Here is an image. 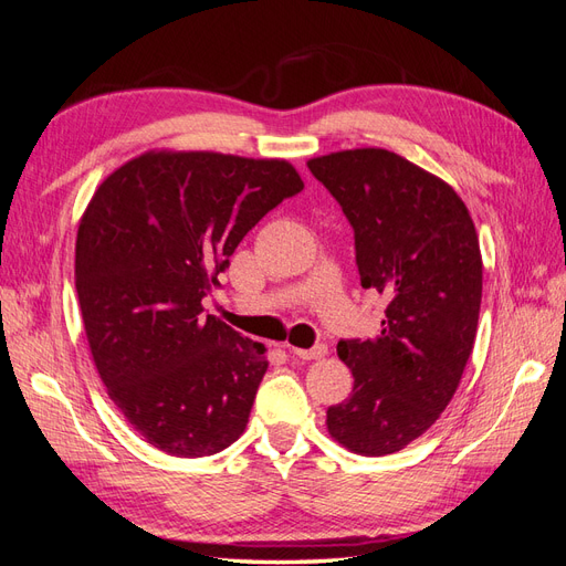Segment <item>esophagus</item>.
I'll return each instance as SVG.
<instances>
[{
  "instance_id": "1",
  "label": "esophagus",
  "mask_w": 566,
  "mask_h": 566,
  "mask_svg": "<svg viewBox=\"0 0 566 566\" xmlns=\"http://www.w3.org/2000/svg\"><path fill=\"white\" fill-rule=\"evenodd\" d=\"M328 354V347L325 345H316L312 349H293V356L300 358V361H314V358H323Z\"/></svg>"
}]
</instances>
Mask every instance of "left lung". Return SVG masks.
<instances>
[{
	"instance_id": "1",
	"label": "left lung",
	"mask_w": 566,
	"mask_h": 566,
	"mask_svg": "<svg viewBox=\"0 0 566 566\" xmlns=\"http://www.w3.org/2000/svg\"><path fill=\"white\" fill-rule=\"evenodd\" d=\"M354 229L361 285L389 304L375 339H339L349 399L328 432L358 455L397 453L449 406L474 347L482 252L465 202L422 167L385 148L312 158Z\"/></svg>"
}]
</instances>
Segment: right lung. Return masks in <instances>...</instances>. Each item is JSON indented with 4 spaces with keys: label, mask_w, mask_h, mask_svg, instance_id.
I'll return each mask as SVG.
<instances>
[{
    "label": "right lung",
    "mask_w": 566,
    "mask_h": 566,
    "mask_svg": "<svg viewBox=\"0 0 566 566\" xmlns=\"http://www.w3.org/2000/svg\"><path fill=\"white\" fill-rule=\"evenodd\" d=\"M304 181L285 160L148 150L96 188L75 243L94 366L119 413L177 458L245 432L264 345L202 314L245 233Z\"/></svg>",
    "instance_id": "right-lung-1"
}]
</instances>
